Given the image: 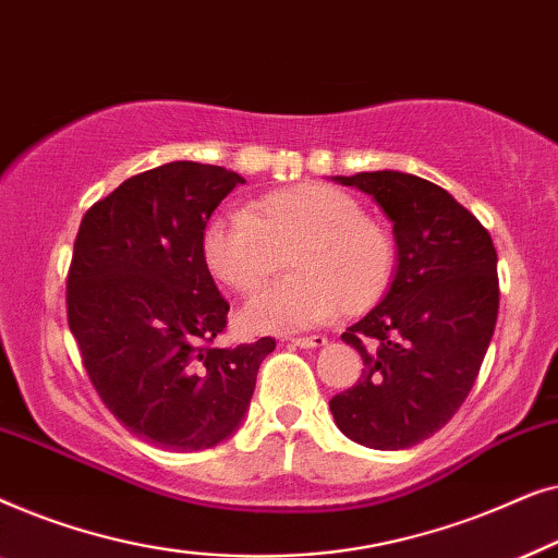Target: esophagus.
Returning a JSON list of instances; mask_svg holds the SVG:
<instances>
[{
	"label": "esophagus",
	"instance_id": "34e87169",
	"mask_svg": "<svg viewBox=\"0 0 558 558\" xmlns=\"http://www.w3.org/2000/svg\"><path fill=\"white\" fill-rule=\"evenodd\" d=\"M294 348H323L327 338L325 335H310V338H289Z\"/></svg>",
	"mask_w": 558,
	"mask_h": 558
}]
</instances>
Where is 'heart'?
I'll use <instances>...</instances> for the list:
<instances>
[{
    "label": "heart",
    "mask_w": 558,
    "mask_h": 558,
    "mask_svg": "<svg viewBox=\"0 0 558 558\" xmlns=\"http://www.w3.org/2000/svg\"><path fill=\"white\" fill-rule=\"evenodd\" d=\"M201 254L213 279L239 294L262 287L287 256L294 274L243 307V325L256 332L304 330L340 310L361 315L386 294L396 269L391 233L353 195L323 182L274 190L241 216L213 218Z\"/></svg>",
    "instance_id": "obj_1"
}]
</instances>
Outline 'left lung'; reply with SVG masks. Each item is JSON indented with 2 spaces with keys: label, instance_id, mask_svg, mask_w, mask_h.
<instances>
[{
  "label": "left lung",
  "instance_id": "8db88e82",
  "mask_svg": "<svg viewBox=\"0 0 558 558\" xmlns=\"http://www.w3.org/2000/svg\"><path fill=\"white\" fill-rule=\"evenodd\" d=\"M335 180L391 218L399 266L378 307L342 332L365 368L330 411L357 445L407 449L472 391L498 319V254L485 226L429 180L393 170Z\"/></svg>",
  "mask_w": 558,
  "mask_h": 558
}]
</instances>
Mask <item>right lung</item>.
Segmentation results:
<instances>
[{
    "label": "right lung",
    "mask_w": 558,
    "mask_h": 558,
    "mask_svg": "<svg viewBox=\"0 0 558 558\" xmlns=\"http://www.w3.org/2000/svg\"><path fill=\"white\" fill-rule=\"evenodd\" d=\"M216 165L170 162L94 203L68 269V327L106 409L136 437L197 452L231 437L277 348H213L228 302L201 254L213 210L243 185Z\"/></svg>",
    "instance_id": "right-lung-1"
}]
</instances>
